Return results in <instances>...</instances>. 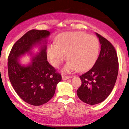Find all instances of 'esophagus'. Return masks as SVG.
<instances>
[{"label": "esophagus", "instance_id": "esophagus-1", "mask_svg": "<svg viewBox=\"0 0 129 129\" xmlns=\"http://www.w3.org/2000/svg\"><path fill=\"white\" fill-rule=\"evenodd\" d=\"M70 76H65V75H62V80H67L68 79L70 78Z\"/></svg>", "mask_w": 129, "mask_h": 129}]
</instances>
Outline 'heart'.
Returning <instances> with one entry per match:
<instances>
[{
  "label": "heart",
  "mask_w": 129,
  "mask_h": 129,
  "mask_svg": "<svg viewBox=\"0 0 129 129\" xmlns=\"http://www.w3.org/2000/svg\"><path fill=\"white\" fill-rule=\"evenodd\" d=\"M100 51L98 39L83 32H67L62 34L48 48L47 56L51 64L59 67L66 59L69 60L62 69L63 73L76 70L84 71L91 67Z\"/></svg>",
  "instance_id": "1"
}]
</instances>
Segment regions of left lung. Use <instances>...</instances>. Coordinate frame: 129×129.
Returning <instances> with one entry per match:
<instances>
[{
  "label": "left lung",
  "instance_id": "8db88e82",
  "mask_svg": "<svg viewBox=\"0 0 129 129\" xmlns=\"http://www.w3.org/2000/svg\"><path fill=\"white\" fill-rule=\"evenodd\" d=\"M101 50L94 66L80 76L81 85L78 97L83 102L95 105L104 101L112 91L118 74L119 63L113 45L99 34Z\"/></svg>",
  "mask_w": 129,
  "mask_h": 129
}]
</instances>
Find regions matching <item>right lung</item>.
Returning <instances> with one entry per match:
<instances>
[{
    "mask_svg": "<svg viewBox=\"0 0 129 129\" xmlns=\"http://www.w3.org/2000/svg\"><path fill=\"white\" fill-rule=\"evenodd\" d=\"M50 32L46 30L28 31L14 44L8 58V73L17 94L27 104L40 106L46 104L54 95L62 77L47 61L46 39ZM42 44L43 45H42ZM37 44H41L39 53L28 66L20 63L19 57Z\"/></svg>",
    "mask_w": 129,
    "mask_h": 129,
    "instance_id": "right-lung-1",
    "label": "right lung"
}]
</instances>
